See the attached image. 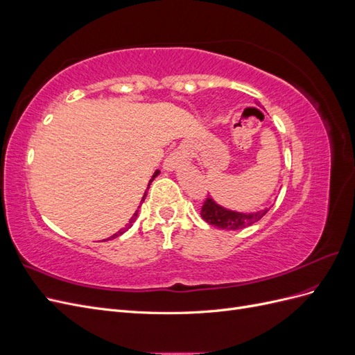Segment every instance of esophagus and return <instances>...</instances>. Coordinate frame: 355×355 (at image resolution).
Returning <instances> with one entry per match:
<instances>
[{
	"label": "esophagus",
	"mask_w": 355,
	"mask_h": 355,
	"mask_svg": "<svg viewBox=\"0 0 355 355\" xmlns=\"http://www.w3.org/2000/svg\"><path fill=\"white\" fill-rule=\"evenodd\" d=\"M191 158V154H189V149L187 146H179L178 149H175L173 153H171L166 161H164V168L167 170H173V168H178L180 167L184 163H187V161Z\"/></svg>",
	"instance_id": "esophagus-1"
}]
</instances>
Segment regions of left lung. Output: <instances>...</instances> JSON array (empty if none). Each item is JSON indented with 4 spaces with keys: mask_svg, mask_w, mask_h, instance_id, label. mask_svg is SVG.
<instances>
[{
    "mask_svg": "<svg viewBox=\"0 0 355 355\" xmlns=\"http://www.w3.org/2000/svg\"><path fill=\"white\" fill-rule=\"evenodd\" d=\"M268 210L270 209H263L254 213L231 211L220 207L219 204H216L210 197H207L201 206V218L209 225H213V227L228 231H237L250 227V225L261 220L268 213Z\"/></svg>",
    "mask_w": 355,
    "mask_h": 355,
    "instance_id": "1",
    "label": "left lung"
}]
</instances>
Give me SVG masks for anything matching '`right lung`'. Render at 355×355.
<instances>
[{
	"label": "right lung",
	"instance_id": "right-lung-1",
	"mask_svg": "<svg viewBox=\"0 0 355 355\" xmlns=\"http://www.w3.org/2000/svg\"><path fill=\"white\" fill-rule=\"evenodd\" d=\"M158 173H159V170H157V171H155V173H154V176H153V179H151V180H149V184H151V182L154 180V178H155V176H158ZM148 188H149V185H148ZM145 197H146V192H145V196H144V200H145ZM139 209H141V206H139ZM137 213H139V210H136V213H135V214H133V216H132L130 222H128V223L125 225V228H123V230H120V231H118L116 234H114V235H112V237H110V240H111V239H115V237H118V235H121V234H124V232H125V231H127L128 228H130V227H132V225H133V222H135V220H136V218H137Z\"/></svg>",
	"mask_w": 355,
	"mask_h": 355
}]
</instances>
